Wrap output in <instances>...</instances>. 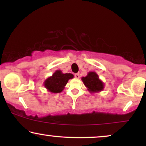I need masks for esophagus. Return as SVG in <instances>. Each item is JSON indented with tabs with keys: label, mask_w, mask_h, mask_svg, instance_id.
Instances as JSON below:
<instances>
[{
	"label": "esophagus",
	"mask_w": 146,
	"mask_h": 146,
	"mask_svg": "<svg viewBox=\"0 0 146 146\" xmlns=\"http://www.w3.org/2000/svg\"><path fill=\"white\" fill-rule=\"evenodd\" d=\"M74 76H75L76 78L78 79L79 78H80V74H79V73H76V74H74Z\"/></svg>",
	"instance_id": "obj_1"
}]
</instances>
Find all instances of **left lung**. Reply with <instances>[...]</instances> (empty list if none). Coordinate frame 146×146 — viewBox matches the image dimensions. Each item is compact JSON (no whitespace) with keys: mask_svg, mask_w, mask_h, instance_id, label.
<instances>
[{"mask_svg":"<svg viewBox=\"0 0 146 146\" xmlns=\"http://www.w3.org/2000/svg\"><path fill=\"white\" fill-rule=\"evenodd\" d=\"M84 84L90 93H97L104 88V83L99 78L95 72H89L86 76L82 78Z\"/></svg>","mask_w":146,"mask_h":146,"instance_id":"8db88e82","label":"left lung"}]
</instances>
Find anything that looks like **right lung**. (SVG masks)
<instances>
[{
	"label": "right lung",
	"mask_w": 146,
	"mask_h": 146,
	"mask_svg": "<svg viewBox=\"0 0 146 146\" xmlns=\"http://www.w3.org/2000/svg\"><path fill=\"white\" fill-rule=\"evenodd\" d=\"M74 75L70 73L64 74L60 70H56L52 76L44 82V86L48 91L52 93H60L63 91L70 79H72Z\"/></svg>",
	"instance_id": "add662e5"
}]
</instances>
